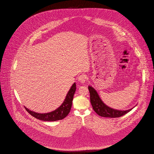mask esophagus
Returning <instances> with one entry per match:
<instances>
[{
    "label": "esophagus",
    "mask_w": 154,
    "mask_h": 154,
    "mask_svg": "<svg viewBox=\"0 0 154 154\" xmlns=\"http://www.w3.org/2000/svg\"><path fill=\"white\" fill-rule=\"evenodd\" d=\"M87 79V77L85 74H81L79 77V81L80 83H84Z\"/></svg>",
    "instance_id": "34e87169"
}]
</instances>
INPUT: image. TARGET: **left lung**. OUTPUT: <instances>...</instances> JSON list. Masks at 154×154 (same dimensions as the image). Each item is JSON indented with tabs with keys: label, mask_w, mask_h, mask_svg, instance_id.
Returning a JSON list of instances; mask_svg holds the SVG:
<instances>
[{
	"label": "left lung",
	"mask_w": 154,
	"mask_h": 154,
	"mask_svg": "<svg viewBox=\"0 0 154 154\" xmlns=\"http://www.w3.org/2000/svg\"><path fill=\"white\" fill-rule=\"evenodd\" d=\"M90 93V100L93 109L100 116L103 117L117 118L123 116L132 109L122 111L111 109L106 105L100 98L95 89L91 86L88 87Z\"/></svg>",
	"instance_id": "8db88e82"
}]
</instances>
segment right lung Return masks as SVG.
Returning a JSON list of instances; mask_svg holds the SVG:
<instances>
[{"mask_svg":"<svg viewBox=\"0 0 154 154\" xmlns=\"http://www.w3.org/2000/svg\"><path fill=\"white\" fill-rule=\"evenodd\" d=\"M75 89H76V85H75V83H74L72 87L70 89V90L69 91L63 103L57 110H54L50 112L45 113V114H40V113H37L36 112L30 111L27 108H26L25 107V109L31 116L42 121H55L58 120L63 119V118L66 117L70 111Z\"/></svg>","mask_w":154,"mask_h":154,"instance_id":"add662e5","label":"right lung"}]
</instances>
